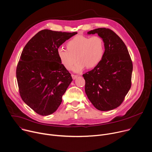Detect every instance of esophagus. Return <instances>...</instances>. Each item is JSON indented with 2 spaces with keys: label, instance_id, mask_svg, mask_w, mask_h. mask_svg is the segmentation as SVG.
<instances>
[{
  "label": "esophagus",
  "instance_id": "1",
  "mask_svg": "<svg viewBox=\"0 0 152 152\" xmlns=\"http://www.w3.org/2000/svg\"><path fill=\"white\" fill-rule=\"evenodd\" d=\"M78 76L77 75H74V74H72V79L73 80H75V78H77V77Z\"/></svg>",
  "mask_w": 152,
  "mask_h": 152
}]
</instances>
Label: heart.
Listing matches in <instances>:
<instances>
[{
	"label": "heart",
	"instance_id": "obj_1",
	"mask_svg": "<svg viewBox=\"0 0 152 152\" xmlns=\"http://www.w3.org/2000/svg\"><path fill=\"white\" fill-rule=\"evenodd\" d=\"M66 46L67 49L63 48L58 49V57L67 70L72 68L77 60L78 62L73 67L75 72H81L86 66L88 69L94 68L102 60L104 54V42L97 36L91 37L77 36L67 42Z\"/></svg>",
	"mask_w": 152,
	"mask_h": 152
}]
</instances>
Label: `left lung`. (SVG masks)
<instances>
[{
	"label": "left lung",
	"mask_w": 152,
	"mask_h": 152,
	"mask_svg": "<svg viewBox=\"0 0 152 152\" xmlns=\"http://www.w3.org/2000/svg\"><path fill=\"white\" fill-rule=\"evenodd\" d=\"M88 34H98L105 50L99 64L83 75L85 92L96 109L110 110L121 104L131 88L132 61L126 45L112 30L101 28Z\"/></svg>",
	"instance_id": "obj_1"
}]
</instances>
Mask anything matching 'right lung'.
Here are the masks:
<instances>
[{
    "label": "right lung",
    "instance_id": "obj_1",
    "mask_svg": "<svg viewBox=\"0 0 152 152\" xmlns=\"http://www.w3.org/2000/svg\"><path fill=\"white\" fill-rule=\"evenodd\" d=\"M77 34L43 29L22 50L16 69L19 93L23 102L39 115L56 112L72 81L60 61L57 50Z\"/></svg>",
    "mask_w": 152,
    "mask_h": 152
}]
</instances>
